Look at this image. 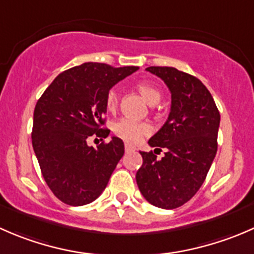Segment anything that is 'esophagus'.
Here are the masks:
<instances>
[{
    "label": "esophagus",
    "mask_w": 254,
    "mask_h": 254,
    "mask_svg": "<svg viewBox=\"0 0 254 254\" xmlns=\"http://www.w3.org/2000/svg\"><path fill=\"white\" fill-rule=\"evenodd\" d=\"M136 148L134 147L132 145H130V143H125V152H131V151H135Z\"/></svg>",
    "instance_id": "1"
}]
</instances>
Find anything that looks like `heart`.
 <instances>
[{
    "label": "heart",
    "mask_w": 254,
    "mask_h": 254,
    "mask_svg": "<svg viewBox=\"0 0 254 254\" xmlns=\"http://www.w3.org/2000/svg\"><path fill=\"white\" fill-rule=\"evenodd\" d=\"M136 88L150 104L158 103L162 97L160 89L150 86L146 82H139L136 84ZM118 102H119V92L117 88H112L106 97V106L108 111H114L118 106ZM113 131L117 136L122 137L125 141L134 143L140 141L143 135L150 134L151 127L145 122H135L127 118H122L113 124Z\"/></svg>",
    "instance_id": "obj_1"
}]
</instances>
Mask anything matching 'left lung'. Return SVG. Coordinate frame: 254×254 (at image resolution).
Returning a JSON list of instances; mask_svg holds the SVG:
<instances>
[{
	"label": "left lung",
	"mask_w": 254,
	"mask_h": 254,
	"mask_svg": "<svg viewBox=\"0 0 254 254\" xmlns=\"http://www.w3.org/2000/svg\"><path fill=\"white\" fill-rule=\"evenodd\" d=\"M146 70L158 76L171 91L167 122L148 140L165 156L140 152L142 166L136 183L143 198L162 209H176L190 200L205 181L217 151L220 113L207 88L189 73L167 66Z\"/></svg>",
	"instance_id": "8db88e82"
}]
</instances>
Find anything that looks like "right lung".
<instances>
[{"label": "right lung", "instance_id": "1", "mask_svg": "<svg viewBox=\"0 0 254 254\" xmlns=\"http://www.w3.org/2000/svg\"><path fill=\"white\" fill-rule=\"evenodd\" d=\"M137 68L84 63L60 73L37 102L33 148L48 187L63 203L86 205L106 189L124 142L113 136L94 148L87 141L108 136L111 130L102 127L107 93Z\"/></svg>", "mask_w": 254, "mask_h": 254}]
</instances>
